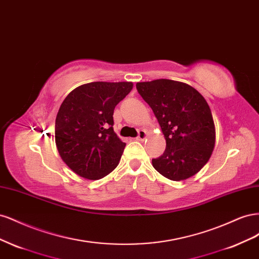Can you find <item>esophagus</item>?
<instances>
[{"label": "esophagus", "mask_w": 259, "mask_h": 259, "mask_svg": "<svg viewBox=\"0 0 259 259\" xmlns=\"http://www.w3.org/2000/svg\"><path fill=\"white\" fill-rule=\"evenodd\" d=\"M147 136H148V134H147V132H146L145 130H140V131L138 132V136H137V140H145V139L147 138Z\"/></svg>", "instance_id": "obj_1"}]
</instances>
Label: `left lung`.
<instances>
[{
    "mask_svg": "<svg viewBox=\"0 0 259 259\" xmlns=\"http://www.w3.org/2000/svg\"><path fill=\"white\" fill-rule=\"evenodd\" d=\"M140 96L151 107L166 140L153 167L174 182L185 180L205 165L214 150L215 124L206 100L192 86L159 79L138 82Z\"/></svg>",
    "mask_w": 259,
    "mask_h": 259,
    "instance_id": "1",
    "label": "left lung"
}]
</instances>
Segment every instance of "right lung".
Returning a JSON list of instances; mask_svg holds the SVG:
<instances>
[{
    "instance_id": "1",
    "label": "right lung",
    "mask_w": 259,
    "mask_h": 259,
    "mask_svg": "<svg viewBox=\"0 0 259 259\" xmlns=\"http://www.w3.org/2000/svg\"><path fill=\"white\" fill-rule=\"evenodd\" d=\"M132 82H92L68 94L55 122L60 158L79 176L96 180L117 166L125 143L113 131L115 106Z\"/></svg>"
}]
</instances>
